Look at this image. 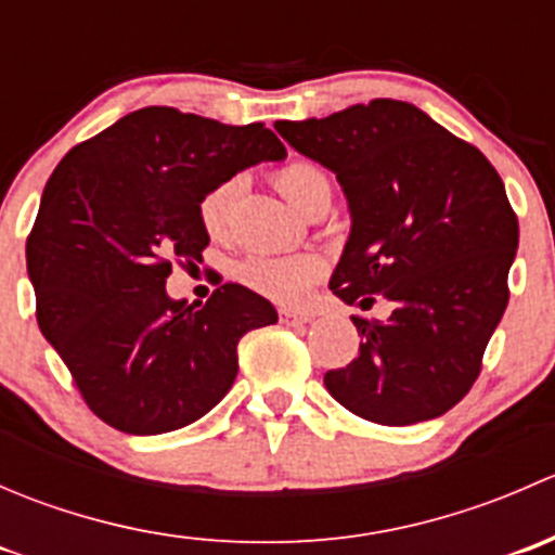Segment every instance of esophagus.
Here are the masks:
<instances>
[{"label":"esophagus","mask_w":555,"mask_h":555,"mask_svg":"<svg viewBox=\"0 0 555 555\" xmlns=\"http://www.w3.org/2000/svg\"><path fill=\"white\" fill-rule=\"evenodd\" d=\"M279 319H282V324H306L311 322V313L298 309H279Z\"/></svg>","instance_id":"esophagus-1"}]
</instances>
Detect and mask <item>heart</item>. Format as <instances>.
<instances>
[{
  "label": "heart",
  "instance_id": "b5f03b06",
  "mask_svg": "<svg viewBox=\"0 0 555 555\" xmlns=\"http://www.w3.org/2000/svg\"><path fill=\"white\" fill-rule=\"evenodd\" d=\"M273 182H276L279 193L300 211L309 209L311 201H317V195L330 193L327 173L313 160H289V164H284L282 169L273 173ZM233 193H236V179H225V182L215 184L201 198V225H204V231L211 238L225 236L228 222H231ZM322 273L324 260L313 255V251L251 255L238 266V279H242L246 287L276 300V304H298V300H304Z\"/></svg>",
  "mask_w": 555,
  "mask_h": 555
}]
</instances>
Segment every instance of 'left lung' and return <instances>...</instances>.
<instances>
[{
  "label": "left lung",
  "instance_id": "obj_1",
  "mask_svg": "<svg viewBox=\"0 0 555 555\" xmlns=\"http://www.w3.org/2000/svg\"><path fill=\"white\" fill-rule=\"evenodd\" d=\"M306 158L335 173L351 233L330 289L386 322L351 317L360 354L324 373L330 395L386 427L443 416L469 391L507 309L518 220L494 166L427 112L373 99L309 120H276Z\"/></svg>",
  "mask_w": 555,
  "mask_h": 555
}]
</instances>
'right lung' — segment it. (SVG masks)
<instances>
[{"instance_id":"add662e5","label":"right lung","mask_w":555,"mask_h":555,"mask_svg":"<svg viewBox=\"0 0 555 555\" xmlns=\"http://www.w3.org/2000/svg\"><path fill=\"white\" fill-rule=\"evenodd\" d=\"M282 158L262 122L144 106L50 173L26 242L37 324L109 427L160 435L198 422L236 382L242 335L279 319L242 284H222L195 309L169 298L166 279L171 257L198 260L209 244L201 198Z\"/></svg>"}]
</instances>
